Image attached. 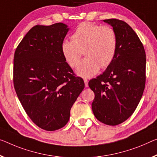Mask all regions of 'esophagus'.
<instances>
[{
    "instance_id": "esophagus-1",
    "label": "esophagus",
    "mask_w": 157,
    "mask_h": 157,
    "mask_svg": "<svg viewBox=\"0 0 157 157\" xmlns=\"http://www.w3.org/2000/svg\"><path fill=\"white\" fill-rule=\"evenodd\" d=\"M84 83H85V86L87 88V87L88 86V79L84 78Z\"/></svg>"
}]
</instances>
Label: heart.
Instances as JSON below:
<instances>
[{"mask_svg":"<svg viewBox=\"0 0 157 157\" xmlns=\"http://www.w3.org/2000/svg\"><path fill=\"white\" fill-rule=\"evenodd\" d=\"M72 40H64L61 45L62 53L71 67L78 64L84 50L86 57L79 63L77 75L90 78L95 75L100 67L112 63L117 50V36L109 26H100L83 22L72 35Z\"/></svg>","mask_w":157,"mask_h":157,"instance_id":"obj_1","label":"heart"}]
</instances>
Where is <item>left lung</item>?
Wrapping results in <instances>:
<instances>
[{"label":"left lung","instance_id":"obj_1","mask_svg":"<svg viewBox=\"0 0 157 157\" xmlns=\"http://www.w3.org/2000/svg\"><path fill=\"white\" fill-rule=\"evenodd\" d=\"M117 36L115 57L106 70L89 81L95 93L93 114L98 121L116 126L127 120L138 105L145 86L146 55L143 43L126 22L103 20Z\"/></svg>","mask_w":157,"mask_h":157}]
</instances>
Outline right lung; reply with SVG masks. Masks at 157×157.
<instances>
[{
	"label": "right lung",
	"instance_id": "obj_1",
	"mask_svg": "<svg viewBox=\"0 0 157 157\" xmlns=\"http://www.w3.org/2000/svg\"><path fill=\"white\" fill-rule=\"evenodd\" d=\"M69 30L61 22L33 26L14 52L17 95L31 121L48 131L67 124L72 105L85 87L62 53V43Z\"/></svg>",
	"mask_w": 157,
	"mask_h": 157
}]
</instances>
